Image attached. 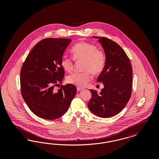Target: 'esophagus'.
Wrapping results in <instances>:
<instances>
[{
  "mask_svg": "<svg viewBox=\"0 0 159 159\" xmlns=\"http://www.w3.org/2000/svg\"><path fill=\"white\" fill-rule=\"evenodd\" d=\"M83 88H80V87H77V90L78 91H82V90H83Z\"/></svg>",
  "mask_w": 159,
  "mask_h": 159,
  "instance_id": "obj_1",
  "label": "esophagus"
}]
</instances>
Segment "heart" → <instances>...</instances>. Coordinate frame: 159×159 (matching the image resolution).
Wrapping results in <instances>:
<instances>
[{"mask_svg": "<svg viewBox=\"0 0 159 159\" xmlns=\"http://www.w3.org/2000/svg\"><path fill=\"white\" fill-rule=\"evenodd\" d=\"M73 58L76 61L83 60L82 72H76L67 78L68 83L79 87L84 86L92 79V73L98 75L105 67L106 56L104 52L97 46L86 42L77 43L71 49ZM63 69L71 73L74 68L73 59L64 55L61 60Z\"/></svg>", "mask_w": 159, "mask_h": 159, "instance_id": "obj_1", "label": "heart"}]
</instances>
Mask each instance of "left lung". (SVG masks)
Segmentation results:
<instances>
[{"label": "left lung", "mask_w": 159, "mask_h": 159, "mask_svg": "<svg viewBox=\"0 0 159 159\" xmlns=\"http://www.w3.org/2000/svg\"><path fill=\"white\" fill-rule=\"evenodd\" d=\"M98 39L106 54V64L97 81L104 88L98 94L89 89L92 97L88 104L89 110L102 118L120 113L128 102L132 93V68L128 57L120 46L103 37Z\"/></svg>", "instance_id": "obj_1"}]
</instances>
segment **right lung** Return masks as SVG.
Listing matches in <instances>:
<instances>
[{"instance_id":"right-lung-1","label":"right lung","mask_w":159,"mask_h":159,"mask_svg":"<svg viewBox=\"0 0 159 159\" xmlns=\"http://www.w3.org/2000/svg\"><path fill=\"white\" fill-rule=\"evenodd\" d=\"M71 42L69 39L47 38L38 42L29 53L20 73L23 99L38 117L54 120L67 112L77 89L72 84L54 86L64 77L61 60Z\"/></svg>"}]
</instances>
